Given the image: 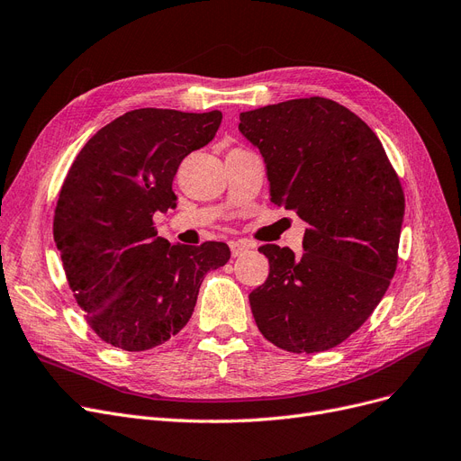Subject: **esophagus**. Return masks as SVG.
<instances>
[{
    "label": "esophagus",
    "mask_w": 461,
    "mask_h": 461,
    "mask_svg": "<svg viewBox=\"0 0 461 461\" xmlns=\"http://www.w3.org/2000/svg\"><path fill=\"white\" fill-rule=\"evenodd\" d=\"M230 249H231V257H240V254H243L245 250L250 249V243H245V241H231V243H230Z\"/></svg>",
    "instance_id": "34e87169"
}]
</instances>
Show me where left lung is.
Listing matches in <instances>:
<instances>
[{
    "label": "left lung",
    "instance_id": "1",
    "mask_svg": "<svg viewBox=\"0 0 461 461\" xmlns=\"http://www.w3.org/2000/svg\"><path fill=\"white\" fill-rule=\"evenodd\" d=\"M262 153L271 203L308 230L300 258L264 245V285L249 294L266 339L291 353L342 344L370 317L397 269L404 194L372 129L334 100L312 96L240 115Z\"/></svg>",
    "mask_w": 461,
    "mask_h": 461
}]
</instances>
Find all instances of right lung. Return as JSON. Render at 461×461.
Segmentation results:
<instances>
[{
  "label": "right lung",
  "instance_id": "right-lung-1",
  "mask_svg": "<svg viewBox=\"0 0 461 461\" xmlns=\"http://www.w3.org/2000/svg\"><path fill=\"white\" fill-rule=\"evenodd\" d=\"M220 123L218 110H132L102 127L68 170L55 243L85 319L113 348L146 351L178 334L204 274L230 260L226 243L170 245L153 228V214L176 204L178 165Z\"/></svg>",
  "mask_w": 461,
  "mask_h": 461
}]
</instances>
